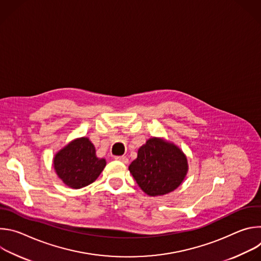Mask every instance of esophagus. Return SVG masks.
<instances>
[{
	"mask_svg": "<svg viewBox=\"0 0 261 261\" xmlns=\"http://www.w3.org/2000/svg\"><path fill=\"white\" fill-rule=\"evenodd\" d=\"M116 160H117V161H120V162H122V163H125V164H127V163H128V161H129V159H128L126 156L117 157V158H116Z\"/></svg>",
	"mask_w": 261,
	"mask_h": 261,
	"instance_id": "34e87169",
	"label": "esophagus"
}]
</instances>
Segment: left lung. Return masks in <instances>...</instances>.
Wrapping results in <instances>:
<instances>
[{
  "label": "left lung",
  "mask_w": 261,
  "mask_h": 261,
  "mask_svg": "<svg viewBox=\"0 0 261 261\" xmlns=\"http://www.w3.org/2000/svg\"><path fill=\"white\" fill-rule=\"evenodd\" d=\"M189 169L187 156L171 141L151 137L137 152L129 171L148 196H162L174 191Z\"/></svg>",
  "instance_id": "left-lung-1"
}]
</instances>
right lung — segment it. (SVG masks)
<instances>
[{"label":"right lung","mask_w":261,"mask_h":261,"mask_svg":"<svg viewBox=\"0 0 261 261\" xmlns=\"http://www.w3.org/2000/svg\"><path fill=\"white\" fill-rule=\"evenodd\" d=\"M54 168L63 182L72 189H81L97 179L106 160L96 156L92 141L84 136L67 143L55 154Z\"/></svg>","instance_id":"1"}]
</instances>
